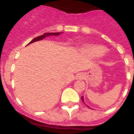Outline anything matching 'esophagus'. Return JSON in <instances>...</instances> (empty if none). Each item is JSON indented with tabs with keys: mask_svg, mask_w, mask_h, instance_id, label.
<instances>
[{
	"mask_svg": "<svg viewBox=\"0 0 134 134\" xmlns=\"http://www.w3.org/2000/svg\"><path fill=\"white\" fill-rule=\"evenodd\" d=\"M77 79H83V74H79L77 75Z\"/></svg>",
	"mask_w": 134,
	"mask_h": 134,
	"instance_id": "obj_1",
	"label": "esophagus"
}]
</instances>
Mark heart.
<instances>
[{"instance_id":"1","label":"heart","mask_w":134,"mask_h":134,"mask_svg":"<svg viewBox=\"0 0 134 134\" xmlns=\"http://www.w3.org/2000/svg\"><path fill=\"white\" fill-rule=\"evenodd\" d=\"M82 52L89 57H98L104 54L105 48L100 46L90 45L82 48Z\"/></svg>"}]
</instances>
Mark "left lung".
<instances>
[{
  "label": "left lung",
  "instance_id": "obj_1",
  "mask_svg": "<svg viewBox=\"0 0 134 134\" xmlns=\"http://www.w3.org/2000/svg\"><path fill=\"white\" fill-rule=\"evenodd\" d=\"M81 99H82V101H83V102H84V101H83V97H81Z\"/></svg>",
  "mask_w": 134,
  "mask_h": 134
}]
</instances>
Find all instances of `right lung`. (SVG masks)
Here are the masks:
<instances>
[{
  "label": "right lung",
  "mask_w": 134,
  "mask_h": 134,
  "mask_svg": "<svg viewBox=\"0 0 134 134\" xmlns=\"http://www.w3.org/2000/svg\"><path fill=\"white\" fill-rule=\"evenodd\" d=\"M60 34V32H46L44 34H43L42 35L37 37L33 39L30 43H28V44H31V43L32 42H37V41L41 40H42V39H44V37H46V36H49V35H55V36H56V35H59Z\"/></svg>",
  "instance_id": "1"
}]
</instances>
